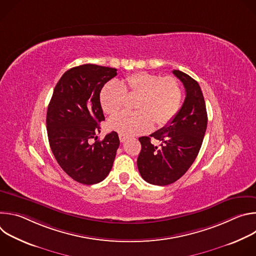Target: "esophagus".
Masks as SVG:
<instances>
[{
    "label": "esophagus",
    "instance_id": "1",
    "mask_svg": "<svg viewBox=\"0 0 256 256\" xmlns=\"http://www.w3.org/2000/svg\"><path fill=\"white\" fill-rule=\"evenodd\" d=\"M126 138H128L126 136H124V134H120V140L122 142H124L126 140Z\"/></svg>",
    "mask_w": 256,
    "mask_h": 256
}]
</instances>
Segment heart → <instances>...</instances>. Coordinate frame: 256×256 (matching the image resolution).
<instances>
[{
	"instance_id": "heart-1",
	"label": "heart",
	"mask_w": 256,
	"mask_h": 256,
	"mask_svg": "<svg viewBox=\"0 0 256 256\" xmlns=\"http://www.w3.org/2000/svg\"><path fill=\"white\" fill-rule=\"evenodd\" d=\"M128 97H136L134 112H122L109 120V128L120 134L132 136L148 132L153 124L157 128L168 124L178 112L182 101V89L174 77L148 72H136L120 82L106 83L100 91L102 110L108 116L116 114Z\"/></svg>"
}]
</instances>
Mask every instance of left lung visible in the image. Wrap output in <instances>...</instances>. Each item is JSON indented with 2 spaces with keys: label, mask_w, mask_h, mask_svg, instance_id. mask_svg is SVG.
Wrapping results in <instances>:
<instances>
[{
  "label": "left lung",
  "mask_w": 256,
  "mask_h": 256,
  "mask_svg": "<svg viewBox=\"0 0 256 256\" xmlns=\"http://www.w3.org/2000/svg\"><path fill=\"white\" fill-rule=\"evenodd\" d=\"M173 74L186 88V99L174 118L164 128L138 138L142 150L138 168L144 180L154 186H168L184 176L194 162L208 126L204 98L198 83L186 72ZM160 140V147L150 142Z\"/></svg>",
  "instance_id": "8db88e82"
}]
</instances>
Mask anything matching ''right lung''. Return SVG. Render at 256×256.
I'll list each match as a JSON object with an SVG mask.
<instances>
[{"label":"right lung","instance_id":"add662e5","mask_svg":"<svg viewBox=\"0 0 256 256\" xmlns=\"http://www.w3.org/2000/svg\"><path fill=\"white\" fill-rule=\"evenodd\" d=\"M116 70L92 64L72 68L58 80L48 104L46 130L52 154L62 169L82 184L104 180L120 147L116 132L90 144L105 120L100 91Z\"/></svg>","mask_w":256,"mask_h":256}]
</instances>
